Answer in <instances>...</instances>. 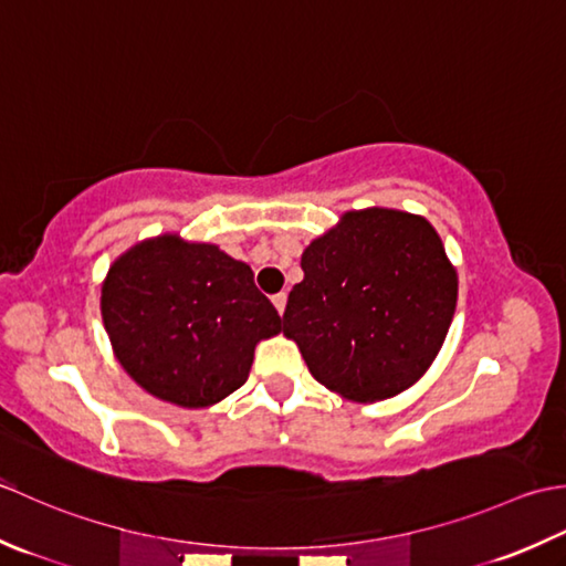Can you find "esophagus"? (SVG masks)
<instances>
[{
	"mask_svg": "<svg viewBox=\"0 0 566 566\" xmlns=\"http://www.w3.org/2000/svg\"><path fill=\"white\" fill-rule=\"evenodd\" d=\"M273 305H275V310H279V315H283L285 313V305H287V295L285 293L273 295Z\"/></svg>",
	"mask_w": 566,
	"mask_h": 566,
	"instance_id": "34e87169",
	"label": "esophagus"
}]
</instances>
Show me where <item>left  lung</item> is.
<instances>
[{
    "mask_svg": "<svg viewBox=\"0 0 566 566\" xmlns=\"http://www.w3.org/2000/svg\"><path fill=\"white\" fill-rule=\"evenodd\" d=\"M283 334L322 386L354 402L394 398L424 376L457 310L459 279L420 214L366 207L339 217L300 259Z\"/></svg>",
    "mask_w": 566,
    "mask_h": 566,
    "instance_id": "1",
    "label": "left lung"
}]
</instances>
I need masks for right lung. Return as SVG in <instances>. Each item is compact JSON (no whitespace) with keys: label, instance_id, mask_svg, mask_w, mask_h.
Returning a JSON list of instances; mask_svg holds the SVG:
<instances>
[{"label":"right lung","instance_id":"right-lung-1","mask_svg":"<svg viewBox=\"0 0 566 566\" xmlns=\"http://www.w3.org/2000/svg\"><path fill=\"white\" fill-rule=\"evenodd\" d=\"M99 310L124 371L146 394L190 410L244 386L256 344L283 329L249 263L172 232L112 261Z\"/></svg>","mask_w":566,"mask_h":566}]
</instances>
